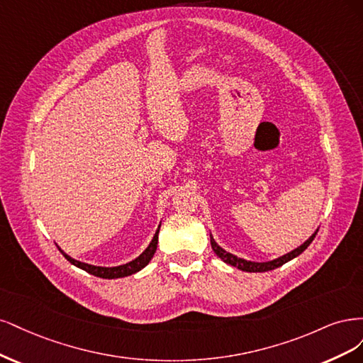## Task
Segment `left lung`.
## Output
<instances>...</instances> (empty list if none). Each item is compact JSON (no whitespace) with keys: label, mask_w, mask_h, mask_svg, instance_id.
Instances as JSON below:
<instances>
[{"label":"left lung","mask_w":363,"mask_h":363,"mask_svg":"<svg viewBox=\"0 0 363 363\" xmlns=\"http://www.w3.org/2000/svg\"><path fill=\"white\" fill-rule=\"evenodd\" d=\"M317 232H318V229L315 230L305 242H303L301 245H298L297 249L291 250V252L286 253V255L279 256V258H276V259H273V261H267V262H255V261H247V259L238 258V256L226 252L225 249H221L220 245L216 242V240H214L213 235H209V237H211V247H213L214 253H216V255L218 256V258H220L221 261H223V262H226V264H229V265H232V267H237L238 270H241V272H247V273H264V272L274 270V268L286 264V262L291 261V259L297 258V256H298L300 253H303V252H305V250L309 247V244L313 241L315 235H317Z\"/></svg>","instance_id":"1"}]
</instances>
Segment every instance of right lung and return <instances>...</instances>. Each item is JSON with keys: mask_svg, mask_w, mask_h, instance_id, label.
<instances>
[{"mask_svg": "<svg viewBox=\"0 0 363 363\" xmlns=\"http://www.w3.org/2000/svg\"><path fill=\"white\" fill-rule=\"evenodd\" d=\"M161 226V223H160ZM160 226L158 229L155 230V235L154 238H152V241L149 242L147 247L145 249V252H142V255H138L135 259H133L131 262H126V264H122V265H118V267H98V265H91V264H86V262H81V261H77L74 258H71L67 253H65L60 247H58V250H60L63 253L65 258L71 262L72 265L81 268V270H84L93 276L96 277H102V279H119V277H126V276H131V274H135L137 272L142 270V268H145L150 259L154 258V255L157 252V244H158V232H160Z\"/></svg>", "mask_w": 363, "mask_h": 363, "instance_id": "1", "label": "right lung"}]
</instances>
